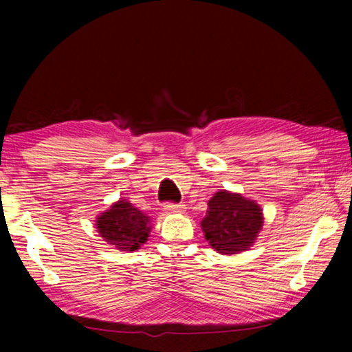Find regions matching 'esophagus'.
Here are the masks:
<instances>
[{
  "mask_svg": "<svg viewBox=\"0 0 352 352\" xmlns=\"http://www.w3.org/2000/svg\"><path fill=\"white\" fill-rule=\"evenodd\" d=\"M168 214H176V213H184L186 211V206L184 205H177V204H166L165 208Z\"/></svg>",
  "mask_w": 352,
  "mask_h": 352,
  "instance_id": "esophagus-1",
  "label": "esophagus"
}]
</instances>
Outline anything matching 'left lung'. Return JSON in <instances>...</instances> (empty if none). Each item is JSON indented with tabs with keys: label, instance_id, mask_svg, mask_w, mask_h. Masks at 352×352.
Returning <instances> with one entry per match:
<instances>
[{
	"label": "left lung",
	"instance_id": "8db88e82",
	"mask_svg": "<svg viewBox=\"0 0 352 352\" xmlns=\"http://www.w3.org/2000/svg\"><path fill=\"white\" fill-rule=\"evenodd\" d=\"M263 223V210L256 201L237 192L219 190L208 200L200 226L214 252L239 254L253 247Z\"/></svg>",
	"mask_w": 352,
	"mask_h": 352
}]
</instances>
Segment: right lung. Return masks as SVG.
<instances>
[{
	"instance_id": "1",
	"label": "right lung",
	"mask_w": 352,
	"mask_h": 352,
	"mask_svg": "<svg viewBox=\"0 0 352 352\" xmlns=\"http://www.w3.org/2000/svg\"><path fill=\"white\" fill-rule=\"evenodd\" d=\"M96 229L104 242L120 252H136L147 242L151 218L128 200H118L96 218Z\"/></svg>"
}]
</instances>
